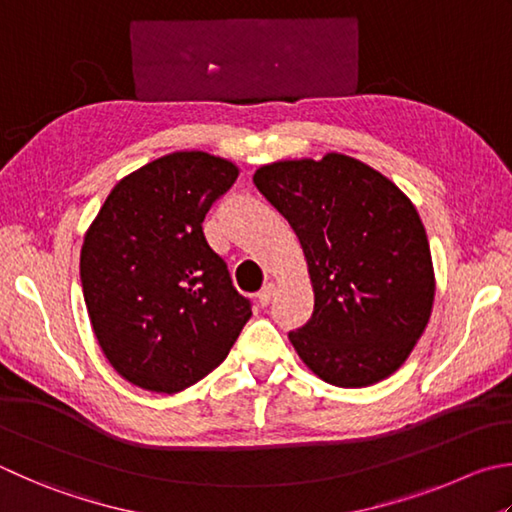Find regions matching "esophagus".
Returning <instances> with one entry per match:
<instances>
[{
  "instance_id": "1",
  "label": "esophagus",
  "mask_w": 512,
  "mask_h": 512,
  "mask_svg": "<svg viewBox=\"0 0 512 512\" xmlns=\"http://www.w3.org/2000/svg\"><path fill=\"white\" fill-rule=\"evenodd\" d=\"M273 297H275V284H266L262 291L257 293V302L262 306H268L273 302Z\"/></svg>"
}]
</instances>
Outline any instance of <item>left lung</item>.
I'll use <instances>...</instances> for the list:
<instances>
[{
	"mask_svg": "<svg viewBox=\"0 0 512 512\" xmlns=\"http://www.w3.org/2000/svg\"><path fill=\"white\" fill-rule=\"evenodd\" d=\"M253 181L300 239L313 313L288 340L313 374L367 387L403 365L434 302L430 244L396 185L345 154L259 167Z\"/></svg>",
	"mask_w": 512,
	"mask_h": 512,
	"instance_id": "8db88e82",
	"label": "left lung"
}]
</instances>
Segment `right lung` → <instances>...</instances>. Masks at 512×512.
<instances>
[{"label":"right lung","mask_w":512,"mask_h":512,"mask_svg":"<svg viewBox=\"0 0 512 512\" xmlns=\"http://www.w3.org/2000/svg\"><path fill=\"white\" fill-rule=\"evenodd\" d=\"M239 170L206 152H174L109 192L80 253L98 345L120 376L174 394L226 360L253 304L203 235Z\"/></svg>","instance_id":"right-lung-1"}]
</instances>
